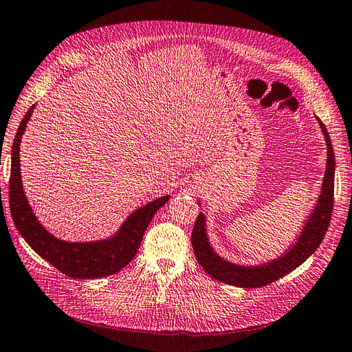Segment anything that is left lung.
<instances>
[{"mask_svg":"<svg viewBox=\"0 0 352 352\" xmlns=\"http://www.w3.org/2000/svg\"><path fill=\"white\" fill-rule=\"evenodd\" d=\"M318 119V117H317ZM321 131L327 144V166L324 174V182L318 204L309 220L306 221L300 238L297 239L296 245L274 262H269L262 266H238L226 262L212 251L208 238L205 232V217L204 214L197 215L192 232V245L195 250L196 260L204 267L210 276L217 281L236 285L242 288H257L263 287L276 279L283 278L292 272L299 265H302L315 250L320 247L324 235L329 229L331 212H333V195H335V155H333L331 141L326 126L318 119Z\"/></svg>","mask_w":352,"mask_h":352,"instance_id":"obj_1","label":"left lung"}]
</instances>
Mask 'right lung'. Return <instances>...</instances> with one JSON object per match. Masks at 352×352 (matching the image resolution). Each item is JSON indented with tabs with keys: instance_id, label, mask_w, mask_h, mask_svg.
Returning a JSON list of instances; mask_svg holds the SVG:
<instances>
[{
	"instance_id": "1",
	"label": "right lung",
	"mask_w": 352,
	"mask_h": 352,
	"mask_svg": "<svg viewBox=\"0 0 352 352\" xmlns=\"http://www.w3.org/2000/svg\"><path fill=\"white\" fill-rule=\"evenodd\" d=\"M34 105L22 119L12 147V173L8 182V201L16 229L19 230L30 247L71 278L92 279L117 274L137 256L141 241L153 215L164 206L169 196L159 197L141 206L124 221L122 229L110 239L98 242H65L55 238L44 229L28 204L23 193L19 164V146L26 123L31 119Z\"/></svg>"
}]
</instances>
